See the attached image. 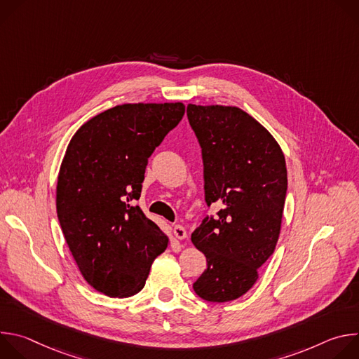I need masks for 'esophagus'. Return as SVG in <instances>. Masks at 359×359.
<instances>
[{
    "label": "esophagus",
    "mask_w": 359,
    "mask_h": 359,
    "mask_svg": "<svg viewBox=\"0 0 359 359\" xmlns=\"http://www.w3.org/2000/svg\"><path fill=\"white\" fill-rule=\"evenodd\" d=\"M173 234H175L179 240H183V238H186V237H187V231H186V229H184L183 226H180V224H176V226L173 227Z\"/></svg>",
    "instance_id": "34e87169"
}]
</instances>
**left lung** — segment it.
<instances>
[{
	"instance_id": "obj_1",
	"label": "left lung",
	"mask_w": 359,
	"mask_h": 359,
	"mask_svg": "<svg viewBox=\"0 0 359 359\" xmlns=\"http://www.w3.org/2000/svg\"><path fill=\"white\" fill-rule=\"evenodd\" d=\"M201 147L204 200L220 208L191 233L208 269L194 281L206 301L244 295L274 252L287 194L283 150L271 133L236 107L187 105Z\"/></svg>"
}]
</instances>
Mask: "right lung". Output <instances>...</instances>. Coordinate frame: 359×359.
Returning <instances> with one entry per match:
<instances>
[{
    "mask_svg": "<svg viewBox=\"0 0 359 359\" xmlns=\"http://www.w3.org/2000/svg\"><path fill=\"white\" fill-rule=\"evenodd\" d=\"M184 105L125 104L82 125L71 139L57 184V213L86 283L108 297H130L169 243L139 200L147 159L177 126Z\"/></svg>",
    "mask_w": 359,
    "mask_h": 359,
    "instance_id": "obj_1",
    "label": "right lung"
}]
</instances>
